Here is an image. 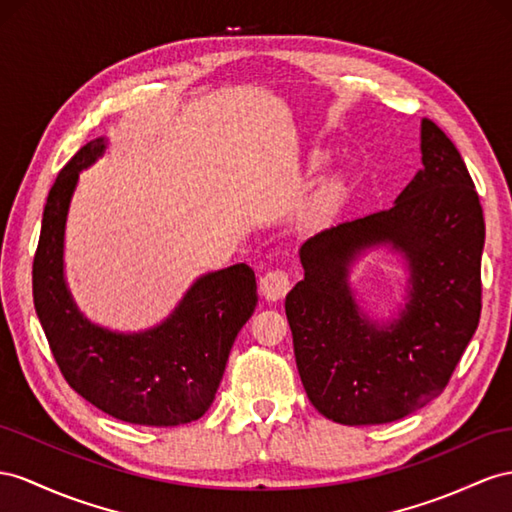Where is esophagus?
<instances>
[{
    "mask_svg": "<svg viewBox=\"0 0 512 512\" xmlns=\"http://www.w3.org/2000/svg\"><path fill=\"white\" fill-rule=\"evenodd\" d=\"M259 290L272 303H277L290 292V277H287L285 270H270L259 279Z\"/></svg>",
    "mask_w": 512,
    "mask_h": 512,
    "instance_id": "esophagus-1",
    "label": "esophagus"
}]
</instances>
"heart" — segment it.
<instances>
[{
    "label": "heart",
    "mask_w": 512,
    "mask_h": 512,
    "mask_svg": "<svg viewBox=\"0 0 512 512\" xmlns=\"http://www.w3.org/2000/svg\"><path fill=\"white\" fill-rule=\"evenodd\" d=\"M324 164H326V157L318 153V155H313V157H311V162H309V170H311V173H316V170H320Z\"/></svg>",
    "instance_id": "b5f03b06"
}]
</instances>
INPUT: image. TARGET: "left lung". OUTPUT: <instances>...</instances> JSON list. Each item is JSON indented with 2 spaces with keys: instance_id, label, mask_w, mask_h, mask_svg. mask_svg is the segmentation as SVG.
Here are the masks:
<instances>
[{
  "instance_id": "obj_1",
  "label": "left lung",
  "mask_w": 512,
  "mask_h": 512,
  "mask_svg": "<svg viewBox=\"0 0 512 512\" xmlns=\"http://www.w3.org/2000/svg\"><path fill=\"white\" fill-rule=\"evenodd\" d=\"M422 168L383 212L339 222L300 246L305 279L285 296L300 381L337 424H387L448 385L480 320L484 218L461 153L422 119ZM403 255L410 281L396 317L356 303L349 266L372 247Z\"/></svg>"
}]
</instances>
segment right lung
Returning a JSON list of instances; mask_svg holds the SVG:
<instances>
[{"label":"right lung","mask_w":512,"mask_h":512,"mask_svg":"<svg viewBox=\"0 0 512 512\" xmlns=\"http://www.w3.org/2000/svg\"><path fill=\"white\" fill-rule=\"evenodd\" d=\"M106 149L103 136L84 144L49 190L32 266L36 316L62 376L84 400L129 424H188L212 406L235 337L257 307L255 272L233 264L203 274L147 331L90 322L64 279V231L80 173Z\"/></svg>","instance_id":"obj_1"}]
</instances>
